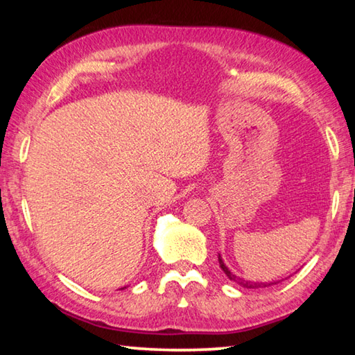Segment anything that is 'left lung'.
Here are the masks:
<instances>
[{"label":"left lung","mask_w":355,"mask_h":355,"mask_svg":"<svg viewBox=\"0 0 355 355\" xmlns=\"http://www.w3.org/2000/svg\"><path fill=\"white\" fill-rule=\"evenodd\" d=\"M219 264H220V269H222V271H224V272H225V275H227V277H228V279H230V280H235V282H238V284H239V285H241V286H244V288H258V286H266V284H255V282H248V280L238 279L235 274H232L230 271H228V268L225 266V264H224V261H222V258H220V257H219ZM269 285H271V284H269Z\"/></svg>","instance_id":"8db88e82"}]
</instances>
